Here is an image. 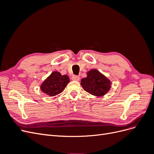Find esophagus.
Instances as JSON below:
<instances>
[{"instance_id": "1", "label": "esophagus", "mask_w": 154, "mask_h": 154, "mask_svg": "<svg viewBox=\"0 0 154 154\" xmlns=\"http://www.w3.org/2000/svg\"><path fill=\"white\" fill-rule=\"evenodd\" d=\"M72 79L73 80L79 81V80H80V76H73L72 77Z\"/></svg>"}]
</instances>
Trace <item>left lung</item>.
<instances>
[{"label":"left lung","instance_id":"1","mask_svg":"<svg viewBox=\"0 0 154 154\" xmlns=\"http://www.w3.org/2000/svg\"><path fill=\"white\" fill-rule=\"evenodd\" d=\"M87 74V76L81 81V85L85 91L96 96H102L109 91L110 81L97 70L92 69Z\"/></svg>","mask_w":154,"mask_h":154}]
</instances>
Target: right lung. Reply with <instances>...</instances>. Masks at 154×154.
<instances>
[{
  "instance_id": "1",
  "label": "right lung",
  "mask_w": 154,
  "mask_h": 154,
  "mask_svg": "<svg viewBox=\"0 0 154 154\" xmlns=\"http://www.w3.org/2000/svg\"><path fill=\"white\" fill-rule=\"evenodd\" d=\"M69 82L67 75H62L60 72L54 71L42 83L40 88L45 94L54 96L63 92Z\"/></svg>"
}]
</instances>
